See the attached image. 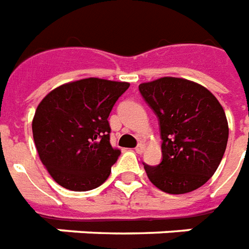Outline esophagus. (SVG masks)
I'll return each mask as SVG.
<instances>
[{
    "label": "esophagus",
    "mask_w": 249,
    "mask_h": 249,
    "mask_svg": "<svg viewBox=\"0 0 249 249\" xmlns=\"http://www.w3.org/2000/svg\"><path fill=\"white\" fill-rule=\"evenodd\" d=\"M144 150H146V144H143V143H139L137 146V148H135V151H137L138 154H143Z\"/></svg>",
    "instance_id": "esophagus-1"
}]
</instances>
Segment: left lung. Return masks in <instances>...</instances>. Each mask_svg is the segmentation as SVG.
I'll list each match as a JSON object with an SVG mask.
<instances>
[{"mask_svg":"<svg viewBox=\"0 0 249 249\" xmlns=\"http://www.w3.org/2000/svg\"><path fill=\"white\" fill-rule=\"evenodd\" d=\"M159 118L162 162L144 166L150 182L167 194H187L215 174L228 142L226 112L208 89L184 78L163 77L139 85Z\"/></svg>","mask_w":249,"mask_h":249,"instance_id":"left-lung-1","label":"left lung"}]
</instances>
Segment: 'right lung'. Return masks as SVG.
Listing matches in <instances>:
<instances>
[{
	"label": "right lung",
	"mask_w": 249,
	"mask_h": 249,
	"mask_svg": "<svg viewBox=\"0 0 249 249\" xmlns=\"http://www.w3.org/2000/svg\"><path fill=\"white\" fill-rule=\"evenodd\" d=\"M128 82L85 78L63 83L38 105L32 128L39 159L50 177L71 191L106 182L121 151L110 144L107 118Z\"/></svg>",
	"instance_id": "add662e5"
}]
</instances>
